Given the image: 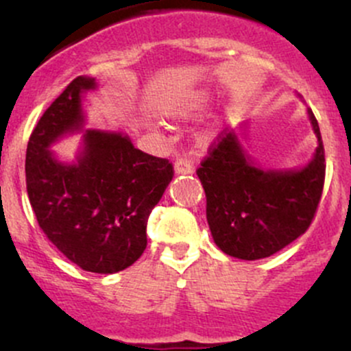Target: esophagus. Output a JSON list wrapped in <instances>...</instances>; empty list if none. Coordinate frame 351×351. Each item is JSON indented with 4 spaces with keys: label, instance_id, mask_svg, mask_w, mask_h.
<instances>
[{
    "label": "esophagus",
    "instance_id": "esophagus-1",
    "mask_svg": "<svg viewBox=\"0 0 351 351\" xmlns=\"http://www.w3.org/2000/svg\"><path fill=\"white\" fill-rule=\"evenodd\" d=\"M175 171L178 175H190V173L195 171V166H193V162L190 159L180 158L175 161Z\"/></svg>",
    "mask_w": 351,
    "mask_h": 351
}]
</instances>
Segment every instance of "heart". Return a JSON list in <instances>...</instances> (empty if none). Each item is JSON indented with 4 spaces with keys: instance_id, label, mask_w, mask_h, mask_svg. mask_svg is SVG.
Segmentation results:
<instances>
[{
    "instance_id": "heart-1",
    "label": "heart",
    "mask_w": 351,
    "mask_h": 351,
    "mask_svg": "<svg viewBox=\"0 0 351 351\" xmlns=\"http://www.w3.org/2000/svg\"><path fill=\"white\" fill-rule=\"evenodd\" d=\"M204 101H205V97H193V98H190V100H185V101H182V104L175 105V107H169L168 112L169 113H182L183 115V113H189V112H192V110L202 107V105H204Z\"/></svg>"
}]
</instances>
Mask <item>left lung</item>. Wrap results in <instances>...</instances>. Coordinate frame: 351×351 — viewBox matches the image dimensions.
<instances>
[{"label":"left lung","mask_w":351,"mask_h":351,"mask_svg":"<svg viewBox=\"0 0 351 351\" xmlns=\"http://www.w3.org/2000/svg\"><path fill=\"white\" fill-rule=\"evenodd\" d=\"M314 159L300 171H263L243 153L234 132L221 130L197 176L207 198V222L215 244L241 260H261L284 250L309 229L323 195L326 159L319 125Z\"/></svg>","instance_id":"left-lung-1"}]
</instances>
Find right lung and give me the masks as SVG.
Wrapping results in <instances>:
<instances>
[{"label": "right lung", "instance_id": "right-lung-1", "mask_svg": "<svg viewBox=\"0 0 351 351\" xmlns=\"http://www.w3.org/2000/svg\"><path fill=\"white\" fill-rule=\"evenodd\" d=\"M93 88V77H74L32 130L27 193L40 229L67 260L93 274H117L146 250L147 219L175 169L129 137L100 130L84 132L76 165L59 162L47 147L81 125V93Z\"/></svg>", "mask_w": 351, "mask_h": 351}]
</instances>
